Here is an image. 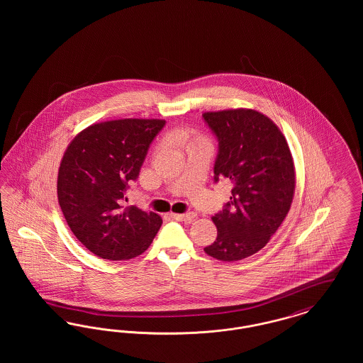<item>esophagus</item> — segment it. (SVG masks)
Instances as JSON below:
<instances>
[{"label": "esophagus", "mask_w": 363, "mask_h": 363, "mask_svg": "<svg viewBox=\"0 0 363 363\" xmlns=\"http://www.w3.org/2000/svg\"><path fill=\"white\" fill-rule=\"evenodd\" d=\"M170 216L175 219V220H179V222H191L194 218H196V213L194 212H188V213H170Z\"/></svg>", "instance_id": "1"}]
</instances>
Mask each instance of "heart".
Wrapping results in <instances>:
<instances>
[{
  "mask_svg": "<svg viewBox=\"0 0 363 363\" xmlns=\"http://www.w3.org/2000/svg\"><path fill=\"white\" fill-rule=\"evenodd\" d=\"M178 138H179V140H181L185 145H188V147L199 145V144H208L206 138L197 136L193 130H189V129L181 130L179 135H178Z\"/></svg>",
  "mask_w": 363,
  "mask_h": 363,
  "instance_id": "1",
  "label": "heart"
}]
</instances>
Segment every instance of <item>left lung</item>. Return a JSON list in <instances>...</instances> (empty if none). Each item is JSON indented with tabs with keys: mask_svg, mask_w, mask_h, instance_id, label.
Listing matches in <instances>:
<instances>
[{
	"mask_svg": "<svg viewBox=\"0 0 363 363\" xmlns=\"http://www.w3.org/2000/svg\"><path fill=\"white\" fill-rule=\"evenodd\" d=\"M203 120L219 143L213 181L233 184L230 201L212 216L218 237L204 252L220 261L246 259L268 243L290 211L291 152L277 125L256 110L204 113Z\"/></svg>",
	"mask_w": 363,
	"mask_h": 363,
	"instance_id": "obj_1",
	"label": "left lung"
}]
</instances>
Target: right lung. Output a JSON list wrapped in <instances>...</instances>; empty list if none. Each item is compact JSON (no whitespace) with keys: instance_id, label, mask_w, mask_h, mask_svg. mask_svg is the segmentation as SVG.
<instances>
[{"instance_id":"add662e5","label":"right lung","mask_w":363,"mask_h":363,"mask_svg":"<svg viewBox=\"0 0 363 363\" xmlns=\"http://www.w3.org/2000/svg\"><path fill=\"white\" fill-rule=\"evenodd\" d=\"M163 120H117L88 126L72 140L58 170V203L74 237L104 259L138 257L152 243L162 219L123 208Z\"/></svg>"}]
</instances>
